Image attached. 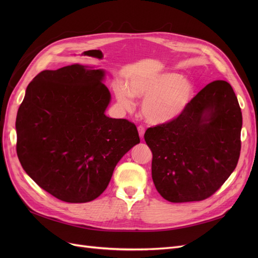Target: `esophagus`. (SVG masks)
<instances>
[{"label": "esophagus", "instance_id": "esophagus-1", "mask_svg": "<svg viewBox=\"0 0 258 258\" xmlns=\"http://www.w3.org/2000/svg\"><path fill=\"white\" fill-rule=\"evenodd\" d=\"M138 131H139L140 138H143L144 137V132H145V128L142 126V124H140V126L138 127Z\"/></svg>", "mask_w": 258, "mask_h": 258}]
</instances>
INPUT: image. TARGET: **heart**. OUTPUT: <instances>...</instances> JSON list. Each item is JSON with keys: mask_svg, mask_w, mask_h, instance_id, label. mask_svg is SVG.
Listing matches in <instances>:
<instances>
[{"mask_svg": "<svg viewBox=\"0 0 258 258\" xmlns=\"http://www.w3.org/2000/svg\"><path fill=\"white\" fill-rule=\"evenodd\" d=\"M126 86L115 87L118 103L127 110L134 107V97L145 98L142 113L147 121L166 123L176 119L188 106L194 96V86L173 72L139 75L130 79Z\"/></svg>", "mask_w": 258, "mask_h": 258, "instance_id": "obj_1", "label": "heart"}]
</instances>
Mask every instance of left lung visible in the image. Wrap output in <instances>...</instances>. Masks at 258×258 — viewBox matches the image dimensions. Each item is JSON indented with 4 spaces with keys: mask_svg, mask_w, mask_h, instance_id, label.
Wrapping results in <instances>:
<instances>
[{
    "mask_svg": "<svg viewBox=\"0 0 258 258\" xmlns=\"http://www.w3.org/2000/svg\"><path fill=\"white\" fill-rule=\"evenodd\" d=\"M242 113L231 86L208 84L176 119L145 131L156 189L170 202L205 200L236 169Z\"/></svg>",
    "mask_w": 258,
    "mask_h": 258,
    "instance_id": "8db88e82",
    "label": "left lung"
}]
</instances>
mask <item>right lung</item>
<instances>
[{
	"instance_id": "add662e5",
	"label": "right lung",
	"mask_w": 258,
	"mask_h": 258,
	"mask_svg": "<svg viewBox=\"0 0 258 258\" xmlns=\"http://www.w3.org/2000/svg\"><path fill=\"white\" fill-rule=\"evenodd\" d=\"M103 70L72 64L38 73L16 118V151L23 170L53 197L95 200L122 156L140 143L134 122L107 117L111 93Z\"/></svg>"
}]
</instances>
